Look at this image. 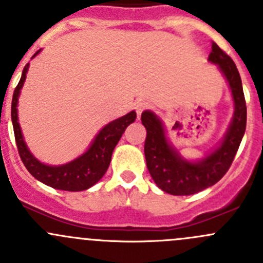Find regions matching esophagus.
<instances>
[{"label":"esophagus","mask_w":263,"mask_h":263,"mask_svg":"<svg viewBox=\"0 0 263 263\" xmlns=\"http://www.w3.org/2000/svg\"><path fill=\"white\" fill-rule=\"evenodd\" d=\"M150 108V104L146 102V100H139V102L136 103V112H137V116L141 115L144 110H146Z\"/></svg>","instance_id":"obj_1"}]
</instances>
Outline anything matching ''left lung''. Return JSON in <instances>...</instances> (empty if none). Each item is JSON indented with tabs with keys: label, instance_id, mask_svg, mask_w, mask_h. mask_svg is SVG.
<instances>
[{
	"label": "left lung",
	"instance_id": "1",
	"mask_svg": "<svg viewBox=\"0 0 263 263\" xmlns=\"http://www.w3.org/2000/svg\"><path fill=\"white\" fill-rule=\"evenodd\" d=\"M209 61L217 63L227 78L235 105L227 136L213 154L198 163L183 160L166 141L163 124L156 116L148 110L141 116V122L146 128L144 151L148 172L159 188L174 196L193 195L219 182L229 171L246 131V99L237 66L214 42Z\"/></svg>",
	"mask_w": 263,
	"mask_h": 263
}]
</instances>
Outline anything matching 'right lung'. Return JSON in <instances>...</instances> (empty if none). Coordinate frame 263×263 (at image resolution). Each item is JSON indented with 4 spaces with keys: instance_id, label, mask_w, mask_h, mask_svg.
Instances as JSON below:
<instances>
[{
    "instance_id": "add662e5",
    "label": "right lung",
    "mask_w": 263,
    "mask_h": 263,
    "mask_svg": "<svg viewBox=\"0 0 263 263\" xmlns=\"http://www.w3.org/2000/svg\"><path fill=\"white\" fill-rule=\"evenodd\" d=\"M28 68L29 63H26L20 81H18L17 86L15 87L11 103L12 126H14L15 141H16L21 161L34 178L49 185V187L62 191H71V192L87 190L105 174L110 164V159H112V154L116 145L118 144L119 139L122 137L127 126L136 119V113L129 112L128 115L108 123L95 137L94 142L89 147V150L76 160L61 166L44 165V164L39 163L28 150L23 140V135H21V129L17 122V99L20 89L25 81Z\"/></svg>"
}]
</instances>
